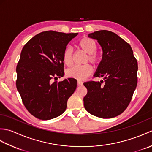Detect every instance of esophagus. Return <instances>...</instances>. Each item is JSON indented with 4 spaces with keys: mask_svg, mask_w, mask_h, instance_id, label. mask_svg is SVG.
Returning a JSON list of instances; mask_svg holds the SVG:
<instances>
[{
    "mask_svg": "<svg viewBox=\"0 0 152 152\" xmlns=\"http://www.w3.org/2000/svg\"><path fill=\"white\" fill-rule=\"evenodd\" d=\"M78 86H82L83 85V82L81 80H78Z\"/></svg>",
    "mask_w": 152,
    "mask_h": 152,
    "instance_id": "esophagus-1",
    "label": "esophagus"
}]
</instances>
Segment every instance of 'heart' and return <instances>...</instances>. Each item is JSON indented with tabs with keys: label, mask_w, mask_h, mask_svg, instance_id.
<instances>
[{
	"label": "heart",
	"mask_w": 152,
	"mask_h": 152,
	"mask_svg": "<svg viewBox=\"0 0 152 152\" xmlns=\"http://www.w3.org/2000/svg\"><path fill=\"white\" fill-rule=\"evenodd\" d=\"M77 46L80 50L87 54L85 63H88L89 61L94 65H97L101 62V56L95 51L97 48V45L94 40L87 37H82L78 41ZM62 59L63 63L66 66H69L72 64L73 61V51L72 48L67 47L64 49L63 53ZM92 72V66L89 64H86L82 66H74L70 68L67 70L66 75L70 78L80 80L87 78Z\"/></svg>",
	"instance_id": "1"
}]
</instances>
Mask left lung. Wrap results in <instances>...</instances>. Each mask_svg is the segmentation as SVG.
I'll return each instance as SVG.
<instances>
[{"mask_svg": "<svg viewBox=\"0 0 152 152\" xmlns=\"http://www.w3.org/2000/svg\"><path fill=\"white\" fill-rule=\"evenodd\" d=\"M88 37L102 48V60L94 77H102L104 81L83 83L88 89L83 104L96 117L114 118L124 112L133 97L137 85V61L130 45L113 32L98 31Z\"/></svg>", "mask_w": 152, "mask_h": 152, "instance_id": "8db88e82", "label": "left lung"}]
</instances>
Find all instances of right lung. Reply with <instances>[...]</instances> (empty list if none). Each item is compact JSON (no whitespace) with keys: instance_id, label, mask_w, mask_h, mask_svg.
I'll return each instance as SVG.
<instances>
[{"instance_id":"1","label":"right lung","mask_w":152,"mask_h":152,"mask_svg":"<svg viewBox=\"0 0 152 152\" xmlns=\"http://www.w3.org/2000/svg\"><path fill=\"white\" fill-rule=\"evenodd\" d=\"M77 35L44 31L35 35L23 48L16 68V87L25 108L35 118L48 120L65 111L77 81L68 78L53 82V80L64 76L63 53Z\"/></svg>"}]
</instances>
